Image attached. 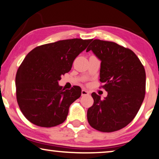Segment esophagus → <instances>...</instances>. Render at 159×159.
<instances>
[{
    "label": "esophagus",
    "mask_w": 159,
    "mask_h": 159,
    "mask_svg": "<svg viewBox=\"0 0 159 159\" xmlns=\"http://www.w3.org/2000/svg\"><path fill=\"white\" fill-rule=\"evenodd\" d=\"M89 95V92L85 90H82V96H84V95Z\"/></svg>",
    "instance_id": "34e87169"
}]
</instances>
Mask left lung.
I'll return each instance as SVG.
<instances>
[{"label":"left lung","mask_w":159,"mask_h":159,"mask_svg":"<svg viewBox=\"0 0 159 159\" xmlns=\"http://www.w3.org/2000/svg\"><path fill=\"white\" fill-rule=\"evenodd\" d=\"M101 60L100 81L108 92L104 99L93 93L90 125L103 132L121 129L133 120L145 94V71L133 51L114 42L94 40L87 48Z\"/></svg>","instance_id":"obj_1"}]
</instances>
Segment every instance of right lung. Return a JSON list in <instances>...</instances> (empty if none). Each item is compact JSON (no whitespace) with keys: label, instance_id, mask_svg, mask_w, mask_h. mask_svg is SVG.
<instances>
[{"label":"right lung","instance_id":"obj_1","mask_svg":"<svg viewBox=\"0 0 159 159\" xmlns=\"http://www.w3.org/2000/svg\"><path fill=\"white\" fill-rule=\"evenodd\" d=\"M91 41L59 40L36 47L26 56L15 82L19 106L30 122L51 127L66 120L69 106L80 97L82 90L79 86L65 90L58 81Z\"/></svg>","mask_w":159,"mask_h":159}]
</instances>
